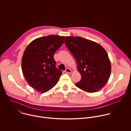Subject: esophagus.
<instances>
[{
	"instance_id": "34e87169",
	"label": "esophagus",
	"mask_w": 131,
	"mask_h": 131,
	"mask_svg": "<svg viewBox=\"0 0 131 131\" xmlns=\"http://www.w3.org/2000/svg\"><path fill=\"white\" fill-rule=\"evenodd\" d=\"M65 72L67 73H71V70H70V68H67L66 69V70H65Z\"/></svg>"
}]
</instances>
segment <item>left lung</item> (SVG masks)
Masks as SVG:
<instances>
[{"label": "left lung", "mask_w": 131, "mask_h": 131, "mask_svg": "<svg viewBox=\"0 0 131 131\" xmlns=\"http://www.w3.org/2000/svg\"><path fill=\"white\" fill-rule=\"evenodd\" d=\"M65 44L77 62L81 79L75 85L81 90L94 93L102 89L111 73L108 54L100 44L81 37L67 36Z\"/></svg>", "instance_id": "obj_1"}]
</instances>
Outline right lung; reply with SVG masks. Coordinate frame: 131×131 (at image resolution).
<instances>
[{
	"mask_svg": "<svg viewBox=\"0 0 131 131\" xmlns=\"http://www.w3.org/2000/svg\"><path fill=\"white\" fill-rule=\"evenodd\" d=\"M65 37L49 35L32 41L22 59V70L28 84L35 90L45 93L58 83L62 74L56 67L54 54L63 44Z\"/></svg>",
	"mask_w": 131,
	"mask_h": 131,
	"instance_id": "right-lung-1",
	"label": "right lung"
}]
</instances>
